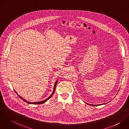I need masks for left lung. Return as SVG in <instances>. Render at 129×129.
<instances>
[{"mask_svg":"<svg viewBox=\"0 0 129 129\" xmlns=\"http://www.w3.org/2000/svg\"><path fill=\"white\" fill-rule=\"evenodd\" d=\"M86 104H88V105H91V106H100V105H102V104H100V105H91V104H87V103H86Z\"/></svg>","mask_w":129,"mask_h":129,"instance_id":"1","label":"left lung"}]
</instances>
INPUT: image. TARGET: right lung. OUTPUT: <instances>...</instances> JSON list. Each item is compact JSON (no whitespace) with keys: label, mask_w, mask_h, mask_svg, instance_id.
Wrapping results in <instances>:
<instances>
[{"label":"right lung","mask_w":129,"mask_h":129,"mask_svg":"<svg viewBox=\"0 0 129 129\" xmlns=\"http://www.w3.org/2000/svg\"><path fill=\"white\" fill-rule=\"evenodd\" d=\"M57 82H58V81H57L56 82V83H55V84H54V87H53V92H52V93H51V94L47 99H46V100H44V101H41V102H28V101H26L25 99H23L21 96H19V95H18V94L17 93V92H16L15 91V92L17 94V95L19 96V97L20 98V99H21L23 101H24V102H26L27 104H43V103H44L45 102H46L49 99H50L51 96H52V95H53V93L54 92V91H55V90H56V85H57Z\"/></svg>","instance_id":"1"}]
</instances>
